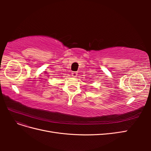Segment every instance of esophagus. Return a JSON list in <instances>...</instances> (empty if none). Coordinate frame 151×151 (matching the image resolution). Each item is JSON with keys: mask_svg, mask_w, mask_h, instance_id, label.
<instances>
[{"mask_svg": "<svg viewBox=\"0 0 151 151\" xmlns=\"http://www.w3.org/2000/svg\"><path fill=\"white\" fill-rule=\"evenodd\" d=\"M72 77H77V73L76 72H72Z\"/></svg>", "mask_w": 151, "mask_h": 151, "instance_id": "34e87169", "label": "esophagus"}]
</instances>
